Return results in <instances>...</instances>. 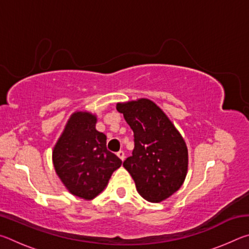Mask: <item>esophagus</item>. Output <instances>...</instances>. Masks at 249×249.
Wrapping results in <instances>:
<instances>
[{"label":"esophagus","mask_w":249,"mask_h":249,"mask_svg":"<svg viewBox=\"0 0 249 249\" xmlns=\"http://www.w3.org/2000/svg\"><path fill=\"white\" fill-rule=\"evenodd\" d=\"M116 155H117V157H119V158L122 160V161H123V160L125 159V154H124V151H123V150L117 151Z\"/></svg>","instance_id":"34e87169"}]
</instances>
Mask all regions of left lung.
Listing matches in <instances>:
<instances>
[{"instance_id":"left-lung-1","label":"left lung","mask_w":249,"mask_h":249,"mask_svg":"<svg viewBox=\"0 0 249 249\" xmlns=\"http://www.w3.org/2000/svg\"><path fill=\"white\" fill-rule=\"evenodd\" d=\"M134 133L132 156L123 166L145 200L158 203L182 185L188 170V149L182 136L153 101L117 104Z\"/></svg>"}]
</instances>
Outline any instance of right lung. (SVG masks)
<instances>
[{"label":"right lung","instance_id":"obj_1","mask_svg":"<svg viewBox=\"0 0 249 249\" xmlns=\"http://www.w3.org/2000/svg\"><path fill=\"white\" fill-rule=\"evenodd\" d=\"M96 117L71 115L54 146L53 161L62 183L73 196L91 200L103 191L122 160L107 148V136L95 129Z\"/></svg>","mask_w":249,"mask_h":249}]
</instances>
